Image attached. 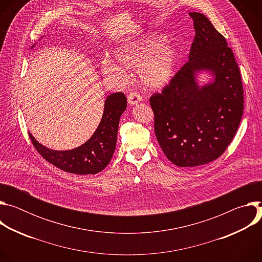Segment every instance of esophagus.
Segmentation results:
<instances>
[{
  "label": "esophagus",
  "mask_w": 262,
  "mask_h": 262,
  "mask_svg": "<svg viewBox=\"0 0 262 262\" xmlns=\"http://www.w3.org/2000/svg\"><path fill=\"white\" fill-rule=\"evenodd\" d=\"M127 101L130 105H135L137 103H139L141 101V96L139 95L138 92H135V91H132L128 96H127Z\"/></svg>",
  "instance_id": "34e87169"
}]
</instances>
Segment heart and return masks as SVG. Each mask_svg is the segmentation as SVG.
I'll use <instances>...</instances> for the list:
<instances>
[{"label": "heart", "instance_id": "obj_1", "mask_svg": "<svg viewBox=\"0 0 262 262\" xmlns=\"http://www.w3.org/2000/svg\"><path fill=\"white\" fill-rule=\"evenodd\" d=\"M115 57L117 62L108 57L102 60L101 71L117 82H124L128 78V70L138 68L139 79L146 88L161 89L174 76L176 54L162 35L154 34L126 45L116 51Z\"/></svg>", "mask_w": 262, "mask_h": 262}]
</instances>
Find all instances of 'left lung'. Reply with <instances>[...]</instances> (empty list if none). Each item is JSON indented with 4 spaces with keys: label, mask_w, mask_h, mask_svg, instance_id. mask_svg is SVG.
<instances>
[{
    "label": "left lung",
    "mask_w": 262,
    "mask_h": 262,
    "mask_svg": "<svg viewBox=\"0 0 262 262\" xmlns=\"http://www.w3.org/2000/svg\"><path fill=\"white\" fill-rule=\"evenodd\" d=\"M196 35L186 62L150 97L155 132L162 150L178 167H196L220 158L234 138L244 111V90L232 50L209 19L191 12ZM215 79L200 88L197 71Z\"/></svg>",
    "instance_id": "1"
}]
</instances>
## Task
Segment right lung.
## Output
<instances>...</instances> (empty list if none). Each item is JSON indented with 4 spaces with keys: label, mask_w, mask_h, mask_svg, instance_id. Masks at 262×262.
<instances>
[{
    "label": "right lung",
    "mask_w": 262,
    "mask_h": 262,
    "mask_svg": "<svg viewBox=\"0 0 262 262\" xmlns=\"http://www.w3.org/2000/svg\"><path fill=\"white\" fill-rule=\"evenodd\" d=\"M126 96L122 92L106 97L102 118L92 137L83 145L71 150H52L37 142L29 133L36 150L57 168L79 175L96 174L110 163L115 151L119 120L126 108Z\"/></svg>",
    "instance_id": "obj_1"
}]
</instances>
